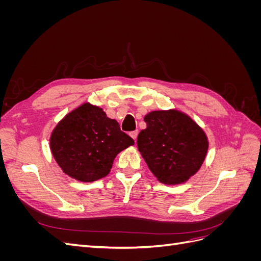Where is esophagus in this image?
I'll return each instance as SVG.
<instances>
[{"label":"esophagus","instance_id":"34e87169","mask_svg":"<svg viewBox=\"0 0 261 261\" xmlns=\"http://www.w3.org/2000/svg\"><path fill=\"white\" fill-rule=\"evenodd\" d=\"M137 135H138L137 132H130V133H129V136H130L134 140H135V143H136V139H137Z\"/></svg>","mask_w":261,"mask_h":261}]
</instances>
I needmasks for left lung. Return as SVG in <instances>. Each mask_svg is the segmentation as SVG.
<instances>
[{
    "mask_svg": "<svg viewBox=\"0 0 261 261\" xmlns=\"http://www.w3.org/2000/svg\"><path fill=\"white\" fill-rule=\"evenodd\" d=\"M144 120L147 128L139 133L137 146L149 170L163 184L185 183L206 159V133L178 110L152 111Z\"/></svg>",
    "mask_w": 261,
    "mask_h": 261,
    "instance_id": "obj_1",
    "label": "left lung"
}]
</instances>
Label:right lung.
I'll return each mask as SVG.
<instances>
[{
  "label": "right lung",
  "instance_id": "obj_1",
  "mask_svg": "<svg viewBox=\"0 0 261 261\" xmlns=\"http://www.w3.org/2000/svg\"><path fill=\"white\" fill-rule=\"evenodd\" d=\"M134 139L106 112L88 102L66 114L55 126L50 149L62 171L81 181L107 176L115 156Z\"/></svg>",
  "mask_w": 261,
  "mask_h": 261
}]
</instances>
